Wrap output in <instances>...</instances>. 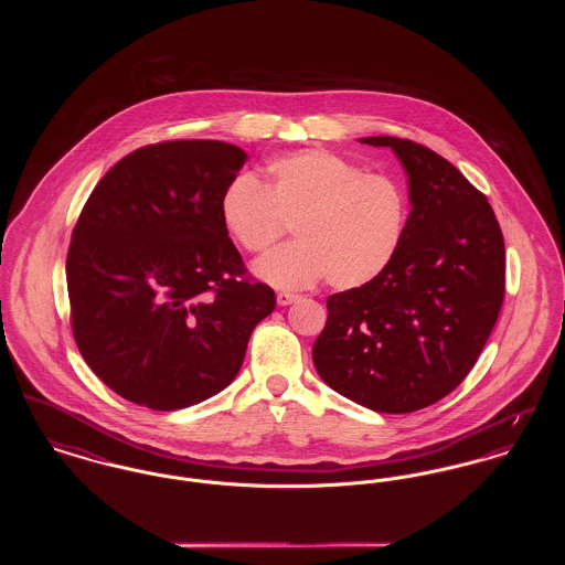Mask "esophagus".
Returning a JSON list of instances; mask_svg holds the SVG:
<instances>
[{"label": "esophagus", "instance_id": "obj_1", "mask_svg": "<svg viewBox=\"0 0 565 565\" xmlns=\"http://www.w3.org/2000/svg\"><path fill=\"white\" fill-rule=\"evenodd\" d=\"M296 300H298V296L290 295V292H279V295H277V305H279V307H288V305H292Z\"/></svg>", "mask_w": 565, "mask_h": 565}]
</instances>
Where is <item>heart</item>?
Wrapping results in <instances>:
<instances>
[{"label":"heart","mask_w":565,"mask_h":565,"mask_svg":"<svg viewBox=\"0 0 565 565\" xmlns=\"http://www.w3.org/2000/svg\"><path fill=\"white\" fill-rule=\"evenodd\" d=\"M224 231L249 254H265L295 224L296 239L254 273L281 290L309 288L323 277L337 290L373 281L398 252L406 199L392 178L364 173L330 150H300L231 182L220 199Z\"/></svg>","instance_id":"heart-1"}]
</instances>
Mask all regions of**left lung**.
Here are the masks:
<instances>
[{
	"label": "left lung",
	"instance_id": "left-lung-1",
	"mask_svg": "<svg viewBox=\"0 0 565 565\" xmlns=\"http://www.w3.org/2000/svg\"><path fill=\"white\" fill-rule=\"evenodd\" d=\"M358 141L396 154L411 214L387 269L328 298L313 364L355 404L413 413L477 364L504 300V237L484 194L430 148L387 135Z\"/></svg>",
	"mask_w": 565,
	"mask_h": 565
}]
</instances>
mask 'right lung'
<instances>
[{
	"label": "right lung",
	"instance_id": "1",
	"mask_svg": "<svg viewBox=\"0 0 565 565\" xmlns=\"http://www.w3.org/2000/svg\"><path fill=\"white\" fill-rule=\"evenodd\" d=\"M247 154L215 139L139 148L90 192L67 252L72 328L109 390L154 411L222 392L275 309L247 281L220 199Z\"/></svg>",
	"mask_w": 565,
	"mask_h": 565
}]
</instances>
